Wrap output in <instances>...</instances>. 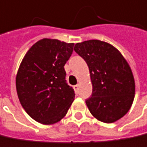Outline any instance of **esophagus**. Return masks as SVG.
Wrapping results in <instances>:
<instances>
[{"mask_svg":"<svg viewBox=\"0 0 147 147\" xmlns=\"http://www.w3.org/2000/svg\"><path fill=\"white\" fill-rule=\"evenodd\" d=\"M74 90H75V92H76V93H79L80 85H79V84H76V85H74Z\"/></svg>","mask_w":147,"mask_h":147,"instance_id":"1","label":"esophagus"}]
</instances>
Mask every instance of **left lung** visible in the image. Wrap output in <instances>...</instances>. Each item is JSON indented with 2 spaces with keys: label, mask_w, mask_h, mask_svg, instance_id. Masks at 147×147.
<instances>
[{
  "label": "left lung",
  "mask_w": 147,
  "mask_h": 147,
  "mask_svg": "<svg viewBox=\"0 0 147 147\" xmlns=\"http://www.w3.org/2000/svg\"><path fill=\"white\" fill-rule=\"evenodd\" d=\"M74 51L89 67L92 94L85 102L90 113L107 123L120 119L135 97V80L127 61L114 46L98 40L77 43Z\"/></svg>",
  "instance_id": "left-lung-1"
}]
</instances>
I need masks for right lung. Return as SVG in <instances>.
<instances>
[{
	"mask_svg": "<svg viewBox=\"0 0 147 147\" xmlns=\"http://www.w3.org/2000/svg\"><path fill=\"white\" fill-rule=\"evenodd\" d=\"M74 43L42 39L24 56L16 77L18 99L35 121L53 124L62 119L74 100V90L66 80L65 63Z\"/></svg>",
	"mask_w": 147,
	"mask_h": 147,
	"instance_id": "right-lung-1",
	"label": "right lung"
}]
</instances>
